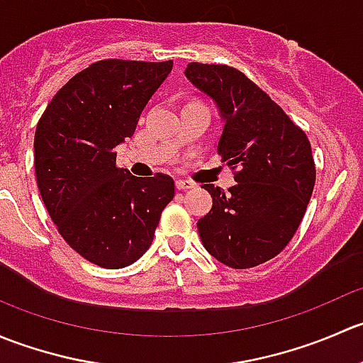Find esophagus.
I'll return each mask as SVG.
<instances>
[{
    "label": "esophagus",
    "instance_id": "esophagus-1",
    "mask_svg": "<svg viewBox=\"0 0 363 363\" xmlns=\"http://www.w3.org/2000/svg\"><path fill=\"white\" fill-rule=\"evenodd\" d=\"M175 188H177L179 191H186V189L195 188V184H193L191 181H186V179H177V181H175Z\"/></svg>",
    "mask_w": 363,
    "mask_h": 363
}]
</instances>
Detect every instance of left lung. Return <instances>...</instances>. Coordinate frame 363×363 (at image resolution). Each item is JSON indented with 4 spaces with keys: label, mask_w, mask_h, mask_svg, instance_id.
Wrapping results in <instances>:
<instances>
[{
    "label": "left lung",
    "mask_w": 363,
    "mask_h": 363,
    "mask_svg": "<svg viewBox=\"0 0 363 363\" xmlns=\"http://www.w3.org/2000/svg\"><path fill=\"white\" fill-rule=\"evenodd\" d=\"M189 82L218 105L225 126L218 155L237 184H203L212 208L199 219L203 247L232 269L279 255L295 235L316 182L311 142L251 79L226 65L189 63Z\"/></svg>",
    "instance_id": "1"
}]
</instances>
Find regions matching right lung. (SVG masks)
Here are the masks:
<instances>
[{
    "mask_svg": "<svg viewBox=\"0 0 363 363\" xmlns=\"http://www.w3.org/2000/svg\"><path fill=\"white\" fill-rule=\"evenodd\" d=\"M174 61L101 60L73 75L36 124L35 174L57 232L87 262L123 269L149 250L174 179L135 177L116 164V147Z\"/></svg>",
    "mask_w": 363,
    "mask_h": 363,
    "instance_id": "obj_1",
    "label": "right lung"
}]
</instances>
